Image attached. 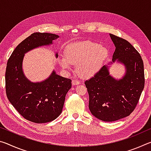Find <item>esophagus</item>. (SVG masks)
<instances>
[{
    "mask_svg": "<svg viewBox=\"0 0 151 151\" xmlns=\"http://www.w3.org/2000/svg\"><path fill=\"white\" fill-rule=\"evenodd\" d=\"M72 84H73V85H79V84H80V82H79L77 80H73L72 81Z\"/></svg>",
    "mask_w": 151,
    "mask_h": 151,
    "instance_id": "obj_1",
    "label": "esophagus"
}]
</instances>
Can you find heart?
Segmentation results:
<instances>
[{
	"label": "heart",
	"mask_w": 151,
	"mask_h": 151,
	"mask_svg": "<svg viewBox=\"0 0 151 151\" xmlns=\"http://www.w3.org/2000/svg\"><path fill=\"white\" fill-rule=\"evenodd\" d=\"M65 57L59 59L63 69L68 70L72 65L81 77H91L99 72L109 56L106 48L91 40L76 42L67 46Z\"/></svg>",
	"instance_id": "obj_1"
}]
</instances>
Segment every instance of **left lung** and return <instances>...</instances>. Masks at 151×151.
<instances>
[{
	"mask_svg": "<svg viewBox=\"0 0 151 151\" xmlns=\"http://www.w3.org/2000/svg\"><path fill=\"white\" fill-rule=\"evenodd\" d=\"M115 46L112 63L123 64L126 73L116 80L109 74V66L85 82L89 95L88 107L96 118L105 122L128 116L136 108L145 86L144 65L139 52L127 40L110 34Z\"/></svg>",
	"mask_w": 151,
	"mask_h": 151,
	"instance_id": "8db88e82",
	"label": "left lung"
}]
</instances>
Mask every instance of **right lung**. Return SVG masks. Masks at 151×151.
<instances>
[{
    "instance_id": "obj_1",
    "label": "right lung",
    "mask_w": 151,
    "mask_h": 151,
    "mask_svg": "<svg viewBox=\"0 0 151 151\" xmlns=\"http://www.w3.org/2000/svg\"><path fill=\"white\" fill-rule=\"evenodd\" d=\"M58 37L51 33H32L17 46L7 62L5 73L7 98L20 115L35 123L50 122L60 115L72 81L53 70L46 80L32 83L24 75L22 60L28 51L51 45Z\"/></svg>"
}]
</instances>
